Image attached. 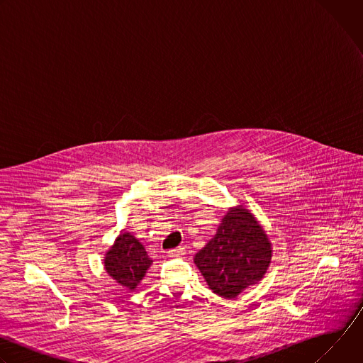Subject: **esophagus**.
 Returning <instances> with one entry per match:
<instances>
[{"instance_id": "esophagus-1", "label": "esophagus", "mask_w": 363, "mask_h": 363, "mask_svg": "<svg viewBox=\"0 0 363 363\" xmlns=\"http://www.w3.org/2000/svg\"><path fill=\"white\" fill-rule=\"evenodd\" d=\"M185 254V248L184 247H178V248H172L168 251V255L175 258V257H182Z\"/></svg>"}]
</instances>
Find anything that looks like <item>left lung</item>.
I'll return each instance as SVG.
<instances>
[{
  "mask_svg": "<svg viewBox=\"0 0 363 363\" xmlns=\"http://www.w3.org/2000/svg\"><path fill=\"white\" fill-rule=\"evenodd\" d=\"M272 257L273 245L263 225L245 206L237 205L223 216L194 263L216 294L234 298L263 280Z\"/></svg>",
  "mask_w": 363,
  "mask_h": 363,
  "instance_id": "8db88e82",
  "label": "left lung"
}]
</instances>
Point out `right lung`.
Returning <instances> with one entry per match:
<instances>
[{"label":"right lung","mask_w":363,"mask_h":363,"mask_svg":"<svg viewBox=\"0 0 363 363\" xmlns=\"http://www.w3.org/2000/svg\"><path fill=\"white\" fill-rule=\"evenodd\" d=\"M106 273L121 286L133 291L152 264L143 244L132 233L121 231L103 258Z\"/></svg>","instance_id":"right-lung-1"}]
</instances>
